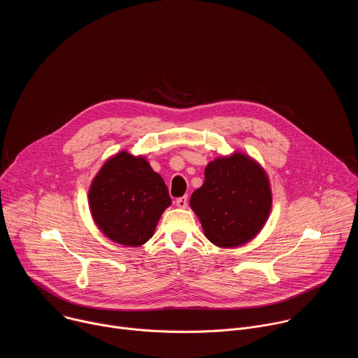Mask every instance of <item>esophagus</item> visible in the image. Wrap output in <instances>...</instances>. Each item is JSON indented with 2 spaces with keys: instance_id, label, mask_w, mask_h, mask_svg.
Here are the masks:
<instances>
[{
  "instance_id": "34e87169",
  "label": "esophagus",
  "mask_w": 358,
  "mask_h": 358,
  "mask_svg": "<svg viewBox=\"0 0 358 358\" xmlns=\"http://www.w3.org/2000/svg\"><path fill=\"white\" fill-rule=\"evenodd\" d=\"M176 206L178 207V208H187V206H188V198L184 195V196H180V198H177V201H176Z\"/></svg>"
}]
</instances>
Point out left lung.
Wrapping results in <instances>:
<instances>
[{
    "instance_id": "8db88e82",
    "label": "left lung",
    "mask_w": 358,
    "mask_h": 358,
    "mask_svg": "<svg viewBox=\"0 0 358 358\" xmlns=\"http://www.w3.org/2000/svg\"><path fill=\"white\" fill-rule=\"evenodd\" d=\"M203 174L206 181L189 199L203 235L220 248L252 241L265 227L272 208L266 171L257 160L235 151L208 163Z\"/></svg>"
}]
</instances>
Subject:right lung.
Masks as SVG:
<instances>
[{
    "label": "right lung",
    "instance_id": "right-lung-1",
    "mask_svg": "<svg viewBox=\"0 0 358 358\" xmlns=\"http://www.w3.org/2000/svg\"><path fill=\"white\" fill-rule=\"evenodd\" d=\"M89 208L97 228L123 246L145 243L166 208L171 206L167 185L143 156L120 151L94 176Z\"/></svg>",
    "mask_w": 358,
    "mask_h": 358
}]
</instances>
